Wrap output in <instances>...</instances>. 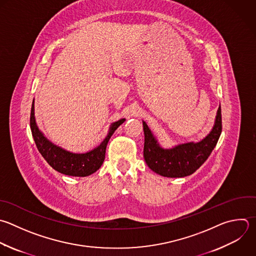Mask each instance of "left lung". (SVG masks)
<instances>
[{
  "label": "left lung",
  "mask_w": 256,
  "mask_h": 256,
  "mask_svg": "<svg viewBox=\"0 0 256 256\" xmlns=\"http://www.w3.org/2000/svg\"><path fill=\"white\" fill-rule=\"evenodd\" d=\"M144 129V160L148 167L164 177H185L194 173L209 157L222 131L221 107L218 108L214 127L202 141L186 143L172 149L161 148L147 124Z\"/></svg>",
  "instance_id": "8db88e82"
}]
</instances>
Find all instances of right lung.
Listing matches in <instances>:
<instances>
[{
    "mask_svg": "<svg viewBox=\"0 0 256 256\" xmlns=\"http://www.w3.org/2000/svg\"><path fill=\"white\" fill-rule=\"evenodd\" d=\"M125 121L121 119L112 124L110 127L109 134L104 139V141L94 150L84 153V154H75L52 144L48 141L43 134L39 131L34 117V102L31 109L30 125L32 135L34 137L36 146L39 152L42 154L44 159L49 163V165L54 168L56 171L69 175V176H78L84 177L96 172L105 159L106 147L109 139L115 132V130Z\"/></svg>",
    "mask_w": 256,
    "mask_h": 256,
    "instance_id": "add662e5",
    "label": "right lung"
}]
</instances>
